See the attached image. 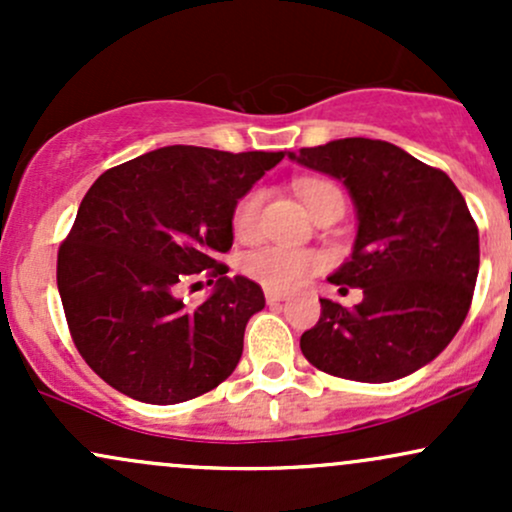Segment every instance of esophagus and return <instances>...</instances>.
I'll list each match as a JSON object with an SVG mask.
<instances>
[{"label":"esophagus","instance_id":"obj_1","mask_svg":"<svg viewBox=\"0 0 512 512\" xmlns=\"http://www.w3.org/2000/svg\"><path fill=\"white\" fill-rule=\"evenodd\" d=\"M264 298H267V303H279V301H284V298H286V293H284V291H274V289H267V291H264Z\"/></svg>","mask_w":512,"mask_h":512}]
</instances>
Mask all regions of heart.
<instances>
[{
  "label": "heart",
  "mask_w": 512,
  "mask_h": 512,
  "mask_svg": "<svg viewBox=\"0 0 512 512\" xmlns=\"http://www.w3.org/2000/svg\"><path fill=\"white\" fill-rule=\"evenodd\" d=\"M296 187L298 195L303 197L305 207L313 211V214L327 197L339 192L332 182L315 178H305L298 182ZM262 199L264 195L260 187H252V190H248L238 199L231 214V228L233 233H236V238L248 240L255 236ZM320 264V255H315V252L310 250L286 248V245H264V248L248 252V255L243 257V264H240V267H243V272L248 274L250 279L260 281L267 289L286 291L303 284L310 274H315L317 269H320Z\"/></svg>",
  "instance_id": "1"
}]
</instances>
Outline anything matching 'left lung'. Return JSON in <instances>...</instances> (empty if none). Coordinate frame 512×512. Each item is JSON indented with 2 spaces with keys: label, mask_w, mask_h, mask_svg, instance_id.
Wrapping results in <instances>:
<instances>
[{
  "label": "left lung",
  "mask_w": 512,
  "mask_h": 512,
  "mask_svg": "<svg viewBox=\"0 0 512 512\" xmlns=\"http://www.w3.org/2000/svg\"><path fill=\"white\" fill-rule=\"evenodd\" d=\"M289 158L349 190L354 250L327 279L363 291L354 310L320 298L303 356L358 383H392L431 363L462 327L479 274L477 223L455 182L380 139H334Z\"/></svg>",
  "instance_id": "left-lung-1"
}]
</instances>
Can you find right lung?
<instances>
[{"mask_svg": "<svg viewBox=\"0 0 512 512\" xmlns=\"http://www.w3.org/2000/svg\"><path fill=\"white\" fill-rule=\"evenodd\" d=\"M281 158L163 146L93 182L57 255V289L76 349L110 387L178 404L236 370L264 293L214 257L231 250L238 199ZM199 273L215 289L187 306L179 293Z\"/></svg>", "mask_w": 512, "mask_h": 512, "instance_id": "obj_1", "label": "right lung"}]
</instances>
